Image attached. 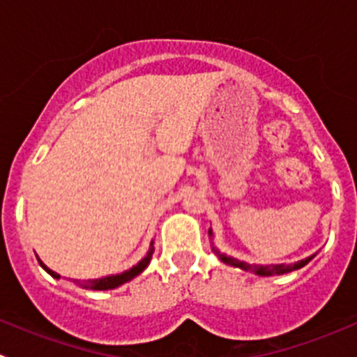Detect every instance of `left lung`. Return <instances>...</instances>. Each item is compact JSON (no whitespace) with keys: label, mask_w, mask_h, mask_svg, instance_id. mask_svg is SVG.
Here are the masks:
<instances>
[{"label":"left lung","mask_w":357,"mask_h":357,"mask_svg":"<svg viewBox=\"0 0 357 357\" xmlns=\"http://www.w3.org/2000/svg\"><path fill=\"white\" fill-rule=\"evenodd\" d=\"M208 236H212V229H208ZM212 250H214V254L218 255V257L221 259L225 264L235 266V268L245 269V271H252V273H255V275H259V276L285 275V273H290V271H295V269L304 268V266L307 264V262L311 261L312 257H314V255H311V257H305V259H302V261L294 262V264H266V266H261V264H247V262L238 261V259L229 257V255L221 254V252H219L215 247H212Z\"/></svg>","instance_id":"obj_1"}]
</instances>
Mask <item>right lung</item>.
Here are the masks:
<instances>
[{
  "mask_svg": "<svg viewBox=\"0 0 357 357\" xmlns=\"http://www.w3.org/2000/svg\"><path fill=\"white\" fill-rule=\"evenodd\" d=\"M152 254H153V242L150 243V250L149 254L145 255V257L142 259V261L138 262L136 266H132L131 269H128V271L124 273H119V275H110V276H103V278H98V280H88V282H77V285L84 287V289H91V290H112V289H117V287L124 285L126 282H131L135 276H138L139 273H143V269L146 268V266L150 264V259H152ZM39 264H41V268L45 269L48 275H52L53 278H60V275H56L55 271H52V269L48 268V266L43 264L41 259H38Z\"/></svg>",
  "mask_w": 357,
  "mask_h": 357,
  "instance_id": "1",
  "label": "right lung"
}]
</instances>
